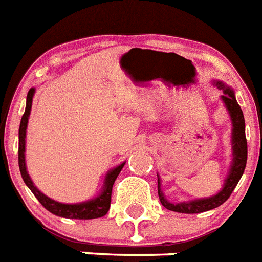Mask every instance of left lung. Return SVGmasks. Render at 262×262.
<instances>
[{"instance_id": "1", "label": "left lung", "mask_w": 262, "mask_h": 262, "mask_svg": "<svg viewBox=\"0 0 262 262\" xmlns=\"http://www.w3.org/2000/svg\"><path fill=\"white\" fill-rule=\"evenodd\" d=\"M214 85H216L223 95L221 96V100L225 105L226 111L231 120V150H233V158L229 167V173L226 176L225 183L222 189L215 193L214 196L208 198L193 199V200H187V202L171 203L165 198L162 188H161V179L158 176V196L165 208L180 214H199L204 211L214 210L216 207L222 206L223 203L230 198V194L237 187L238 181L241 180L246 166V160H248V143H246V137H245V119L241 106L238 105L235 93L230 86H227L223 81L214 79Z\"/></svg>"}]
</instances>
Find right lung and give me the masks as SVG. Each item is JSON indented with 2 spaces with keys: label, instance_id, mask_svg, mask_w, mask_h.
Here are the masks:
<instances>
[{
  "label": "right lung",
  "instance_id": "add662e5",
  "mask_svg": "<svg viewBox=\"0 0 262 262\" xmlns=\"http://www.w3.org/2000/svg\"><path fill=\"white\" fill-rule=\"evenodd\" d=\"M35 91H36L35 88H31L28 95H27L25 112L23 115L21 121H20V128H18V166H20V173H21L25 185L36 196L37 200L41 203V206L56 216L69 217V219H95V217L104 216L110 211L111 194H112V187H114L115 180L118 179L119 173L121 171L125 162H121L120 165L108 170L105 179H104L101 190L96 198L81 203H73V204L72 203L56 202L54 199L46 196L41 190L35 187L32 179L29 177L27 164H25V138H27V127H28V119L29 115H31Z\"/></svg>",
  "mask_w": 262,
  "mask_h": 262
}]
</instances>
